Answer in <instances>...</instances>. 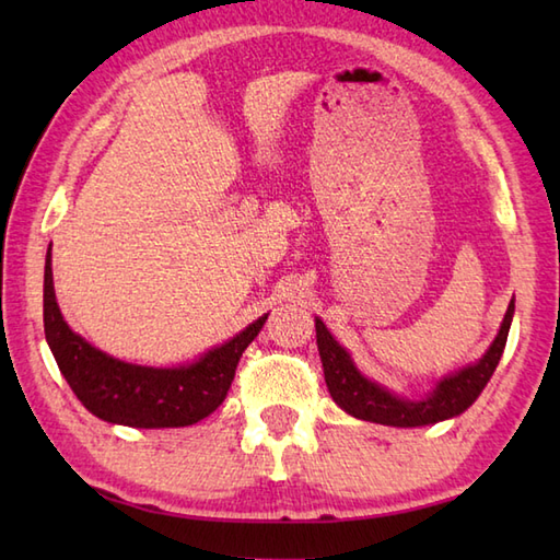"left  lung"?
Here are the masks:
<instances>
[{"label":"left lung","mask_w":560,"mask_h":560,"mask_svg":"<svg viewBox=\"0 0 560 560\" xmlns=\"http://www.w3.org/2000/svg\"><path fill=\"white\" fill-rule=\"evenodd\" d=\"M515 315V299L510 301L501 329L493 339L481 359L477 363H469L459 368L443 380H438L433 392H428L421 399H409L395 395L385 385L375 383V380L365 377L359 365L353 363L351 353L341 347V343L331 337V331L325 327L319 317H315V331H317V351L323 359L325 368V383L331 399L339 407L351 413L353 419L395 425V428H416V425H431L438 421L455 419L462 411H467L477 397L489 385V380L495 371L498 361H501L510 323Z\"/></svg>","instance_id":"8db88e82"}]
</instances>
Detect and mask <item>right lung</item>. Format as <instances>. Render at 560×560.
<instances>
[{"label":"right lung","mask_w":560,"mask_h":560,"mask_svg":"<svg viewBox=\"0 0 560 560\" xmlns=\"http://www.w3.org/2000/svg\"><path fill=\"white\" fill-rule=\"evenodd\" d=\"M50 249L43 281L45 339L59 373L83 407L103 421L129 428L192 425L221 407L237 361L265 327L269 313L189 363L173 368L127 363L96 349L67 325L55 299Z\"/></svg>","instance_id":"obj_1"}]
</instances>
